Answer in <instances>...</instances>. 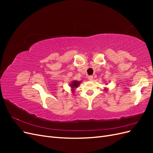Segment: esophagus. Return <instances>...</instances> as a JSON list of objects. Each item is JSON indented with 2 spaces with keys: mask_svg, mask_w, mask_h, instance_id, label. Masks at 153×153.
Returning a JSON list of instances; mask_svg holds the SVG:
<instances>
[{
  "mask_svg": "<svg viewBox=\"0 0 153 153\" xmlns=\"http://www.w3.org/2000/svg\"><path fill=\"white\" fill-rule=\"evenodd\" d=\"M88 79H89L90 81H92V79H93V76H92V75L89 76H88Z\"/></svg>",
  "mask_w": 153,
  "mask_h": 153,
  "instance_id": "1",
  "label": "esophagus"
}]
</instances>
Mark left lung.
Masks as SVG:
<instances>
[{"label": "left lung", "mask_w": 153, "mask_h": 153, "mask_svg": "<svg viewBox=\"0 0 153 153\" xmlns=\"http://www.w3.org/2000/svg\"><path fill=\"white\" fill-rule=\"evenodd\" d=\"M107 89H106V88H105V90H106H106H107Z\"/></svg>", "instance_id": "obj_1"}]
</instances>
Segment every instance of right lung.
<instances>
[{
    "label": "right lung",
    "instance_id": "obj_1",
    "mask_svg": "<svg viewBox=\"0 0 153 153\" xmlns=\"http://www.w3.org/2000/svg\"><path fill=\"white\" fill-rule=\"evenodd\" d=\"M81 83V81H77V80H73L71 82V83L69 84V86L71 88V91L72 92H75V89L77 88L78 85H80Z\"/></svg>",
    "mask_w": 153,
    "mask_h": 153
}]
</instances>
